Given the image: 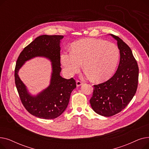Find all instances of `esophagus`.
<instances>
[{
	"label": "esophagus",
	"mask_w": 149,
	"mask_h": 149,
	"mask_svg": "<svg viewBox=\"0 0 149 149\" xmlns=\"http://www.w3.org/2000/svg\"><path fill=\"white\" fill-rule=\"evenodd\" d=\"M76 84H77V87H79V86H81L83 84V83L81 82L79 80H77L76 81Z\"/></svg>",
	"instance_id": "obj_1"
}]
</instances>
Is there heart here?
Instances as JSON below:
<instances>
[{
  "label": "heart",
  "mask_w": 149,
  "mask_h": 149,
  "mask_svg": "<svg viewBox=\"0 0 149 149\" xmlns=\"http://www.w3.org/2000/svg\"><path fill=\"white\" fill-rule=\"evenodd\" d=\"M120 58L116 45L102 39L84 38L74 42L70 51H63L60 62L65 73L72 76L82 66L86 77L96 82L109 80L113 74Z\"/></svg>",
  "instance_id": "b5f03b06"
}]
</instances>
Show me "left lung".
Here are the masks:
<instances>
[{"mask_svg":"<svg viewBox=\"0 0 149 149\" xmlns=\"http://www.w3.org/2000/svg\"><path fill=\"white\" fill-rule=\"evenodd\" d=\"M111 36L117 42L120 60L116 73L107 81L94 85L90 100L92 109L104 116H111L127 106L136 92L139 68L129 46L118 36Z\"/></svg>","mask_w":149,"mask_h":149,"instance_id":"left-lung-1","label":"left lung"}]
</instances>
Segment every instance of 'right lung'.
<instances>
[{
    "label": "right lung",
    "instance_id": "right-lung-1",
    "mask_svg": "<svg viewBox=\"0 0 149 149\" xmlns=\"http://www.w3.org/2000/svg\"><path fill=\"white\" fill-rule=\"evenodd\" d=\"M63 36L42 35L37 37L20 54L15 68V83L23 105L33 115L43 119H54L63 112L68 105L70 93L76 88L73 78L60 75V42ZM44 57L52 62L50 85L37 95H32L19 79L18 73L26 61Z\"/></svg>",
    "mask_w": 149,
    "mask_h": 149
}]
</instances>
